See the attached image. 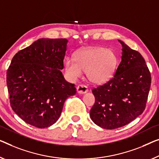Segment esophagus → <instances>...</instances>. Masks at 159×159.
<instances>
[{"label": "esophagus", "instance_id": "esophagus-1", "mask_svg": "<svg viewBox=\"0 0 159 159\" xmlns=\"http://www.w3.org/2000/svg\"><path fill=\"white\" fill-rule=\"evenodd\" d=\"M89 91V89H88V87L85 85L80 84L77 86V92L80 94H84L86 93Z\"/></svg>", "mask_w": 159, "mask_h": 159}]
</instances>
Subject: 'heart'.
I'll use <instances>...</instances> for the list:
<instances>
[{"instance_id": "1", "label": "heart", "mask_w": 159, "mask_h": 159, "mask_svg": "<svg viewBox=\"0 0 159 159\" xmlns=\"http://www.w3.org/2000/svg\"><path fill=\"white\" fill-rule=\"evenodd\" d=\"M117 65V57L111 49L93 47L80 50L75 58L65 61V69L73 79L80 77L86 71L88 79L93 84H102L113 76Z\"/></svg>"}]
</instances>
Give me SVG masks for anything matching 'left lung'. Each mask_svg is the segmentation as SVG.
I'll return each instance as SVG.
<instances>
[{"mask_svg":"<svg viewBox=\"0 0 159 159\" xmlns=\"http://www.w3.org/2000/svg\"><path fill=\"white\" fill-rule=\"evenodd\" d=\"M121 61L112 79L92 90L95 103L91 120L103 129L127 125L145 110L151 76L146 61L138 51L124 42Z\"/></svg>","mask_w":159,"mask_h":159,"instance_id":"left-lung-1","label":"left lung"}]
</instances>
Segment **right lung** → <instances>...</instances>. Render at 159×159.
I'll use <instances>...</instances> for the list:
<instances>
[{
  "instance_id": "right-lung-1",
  "label": "right lung",
  "mask_w": 159,
  "mask_h": 159,
  "mask_svg": "<svg viewBox=\"0 0 159 159\" xmlns=\"http://www.w3.org/2000/svg\"><path fill=\"white\" fill-rule=\"evenodd\" d=\"M68 40L41 39L12 59L6 82L12 109L27 124L39 129L58 120L63 104L76 93L61 70Z\"/></svg>"
}]
</instances>
